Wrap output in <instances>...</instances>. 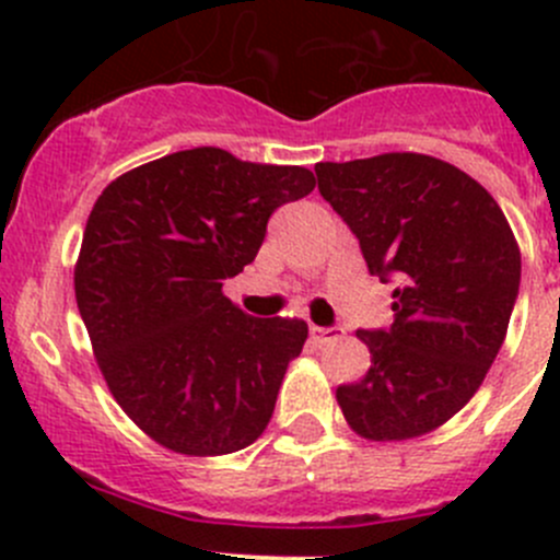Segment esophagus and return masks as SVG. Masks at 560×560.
Segmentation results:
<instances>
[{
    "label": "esophagus",
    "instance_id": "obj_1",
    "mask_svg": "<svg viewBox=\"0 0 560 560\" xmlns=\"http://www.w3.org/2000/svg\"><path fill=\"white\" fill-rule=\"evenodd\" d=\"M308 332H312V341L314 343H330V341H338L341 338V332L336 330V327H319V325H312L308 327Z\"/></svg>",
    "mask_w": 560,
    "mask_h": 560
}]
</instances>
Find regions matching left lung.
Here are the masks:
<instances>
[{"instance_id":"left-lung-1","label":"left lung","mask_w":560,"mask_h":560,"mask_svg":"<svg viewBox=\"0 0 560 560\" xmlns=\"http://www.w3.org/2000/svg\"><path fill=\"white\" fill-rule=\"evenodd\" d=\"M319 191L358 235L371 273L395 276L389 330H358L371 369L336 389L369 442L442 428L471 400L506 338L521 246L499 202L450 162L389 151L319 162Z\"/></svg>"}]
</instances>
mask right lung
<instances>
[{
	"label": "right lung",
	"mask_w": 560,
	"mask_h": 560,
	"mask_svg": "<svg viewBox=\"0 0 560 560\" xmlns=\"http://www.w3.org/2000/svg\"><path fill=\"white\" fill-rule=\"evenodd\" d=\"M316 186L298 165H254L213 145L118 175L89 213L75 301L124 415L189 457L262 436L301 319H252L222 292L257 257L270 213Z\"/></svg>",
	"instance_id": "1"
}]
</instances>
